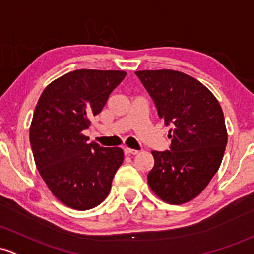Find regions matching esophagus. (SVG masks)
Listing matches in <instances>:
<instances>
[{"label":"esophagus","mask_w":254,"mask_h":254,"mask_svg":"<svg viewBox=\"0 0 254 254\" xmlns=\"http://www.w3.org/2000/svg\"><path fill=\"white\" fill-rule=\"evenodd\" d=\"M124 152H125V154H137L138 153L137 149H132V148H129V147H125Z\"/></svg>","instance_id":"34e87169"}]
</instances>
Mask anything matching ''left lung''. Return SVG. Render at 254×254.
I'll list each match as a JSON object with an SVG mask.
<instances>
[{"label": "left lung", "instance_id": "left-lung-1", "mask_svg": "<svg viewBox=\"0 0 254 254\" xmlns=\"http://www.w3.org/2000/svg\"><path fill=\"white\" fill-rule=\"evenodd\" d=\"M170 125V151H152L154 165L147 180L152 191L170 204L198 196L218 172L228 142L218 100L203 84L181 71H135Z\"/></svg>", "mask_w": 254, "mask_h": 254}]
</instances>
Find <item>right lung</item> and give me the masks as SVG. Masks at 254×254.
Here are the masks:
<instances>
[{
    "instance_id": "add662e5",
    "label": "right lung",
    "mask_w": 254,
    "mask_h": 254,
    "mask_svg": "<svg viewBox=\"0 0 254 254\" xmlns=\"http://www.w3.org/2000/svg\"><path fill=\"white\" fill-rule=\"evenodd\" d=\"M125 75L122 70L70 71L51 82L36 105L30 125L36 168L51 192L74 209L105 201L124 161L122 148L89 143L84 131Z\"/></svg>"
}]
</instances>
